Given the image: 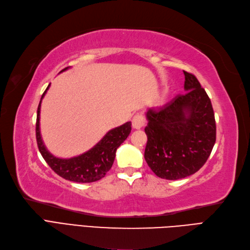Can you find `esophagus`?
I'll use <instances>...</instances> for the list:
<instances>
[{"instance_id": "34e87169", "label": "esophagus", "mask_w": 250, "mask_h": 250, "mask_svg": "<svg viewBox=\"0 0 250 250\" xmlns=\"http://www.w3.org/2000/svg\"><path fill=\"white\" fill-rule=\"evenodd\" d=\"M146 125V120L143 115L137 114L132 119V127L134 129H141Z\"/></svg>"}]
</instances>
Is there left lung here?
Listing matches in <instances>:
<instances>
[{
	"label": "left lung",
	"instance_id": "left-lung-1",
	"mask_svg": "<svg viewBox=\"0 0 250 250\" xmlns=\"http://www.w3.org/2000/svg\"><path fill=\"white\" fill-rule=\"evenodd\" d=\"M184 95L149 108L145 159L159 178L178 180L196 173L216 141L212 103L196 77L186 71Z\"/></svg>",
	"mask_w": 250,
	"mask_h": 250
}]
</instances>
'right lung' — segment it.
Masks as SVG:
<instances>
[{"label": "right lung", "instance_id": "obj_1", "mask_svg": "<svg viewBox=\"0 0 250 250\" xmlns=\"http://www.w3.org/2000/svg\"><path fill=\"white\" fill-rule=\"evenodd\" d=\"M67 69L68 67H66L61 72ZM49 85L50 84H48L44 93L42 94L41 100L44 97ZM41 100L37 109L36 140L42 157L44 158L50 168L60 177L77 183L95 182V181L104 177L110 167H113L117 149L127 139L131 131V122H127L121 126L111 129L92 149L80 155V156L69 159L58 158L47 151L41 139L39 126Z\"/></svg>", "mask_w": 250, "mask_h": 250}]
</instances>
